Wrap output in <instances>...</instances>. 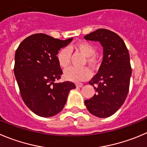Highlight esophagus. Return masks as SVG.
I'll list each match as a JSON object with an SVG mask.
<instances>
[{"label": "esophagus", "mask_w": 147, "mask_h": 147, "mask_svg": "<svg viewBox=\"0 0 147 147\" xmlns=\"http://www.w3.org/2000/svg\"><path fill=\"white\" fill-rule=\"evenodd\" d=\"M76 87H82V86H83V84H82V83H76Z\"/></svg>", "instance_id": "obj_1"}]
</instances>
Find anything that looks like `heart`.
I'll list each match as a JSON object with an SVG mask.
<instances>
[{
	"mask_svg": "<svg viewBox=\"0 0 147 147\" xmlns=\"http://www.w3.org/2000/svg\"><path fill=\"white\" fill-rule=\"evenodd\" d=\"M74 48L85 56L86 63L92 68H95L98 65L99 58L95 54V47L88 42L82 41L76 43ZM71 51L68 47H63L57 54V60L61 68H67L70 63ZM92 76V72L86 67L74 68L70 67L64 71V77L71 82H78L84 81Z\"/></svg>",
	"mask_w": 147,
	"mask_h": 147,
	"instance_id": "heart-1",
	"label": "heart"
}]
</instances>
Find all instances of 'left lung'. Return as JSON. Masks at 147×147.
Returning a JSON list of instances; mask_svg holds the SVG:
<instances>
[{
  "mask_svg": "<svg viewBox=\"0 0 147 147\" xmlns=\"http://www.w3.org/2000/svg\"><path fill=\"white\" fill-rule=\"evenodd\" d=\"M84 39L99 41L104 50L98 73L89 82L97 93L85 100V105L91 114L107 118L122 106L128 95L131 76L129 53L123 39L108 29H97Z\"/></svg>",
  "mask_w": 147,
  "mask_h": 147,
  "instance_id": "left-lung-1",
  "label": "left lung"
}]
</instances>
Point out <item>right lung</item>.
I'll use <instances>...</instances> for the list:
<instances>
[{
	"instance_id": "1",
	"label": "right lung",
	"mask_w": 147,
	"mask_h": 147,
	"mask_svg": "<svg viewBox=\"0 0 147 147\" xmlns=\"http://www.w3.org/2000/svg\"><path fill=\"white\" fill-rule=\"evenodd\" d=\"M72 40H61L38 33L24 39L16 50L13 71L21 96L39 116L48 118L60 113L68 92L76 88L71 82H55L63 74L56 55Z\"/></svg>"
}]
</instances>
